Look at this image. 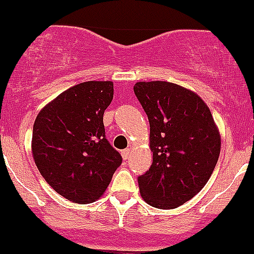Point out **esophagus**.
<instances>
[{
  "label": "esophagus",
  "mask_w": 254,
  "mask_h": 254,
  "mask_svg": "<svg viewBox=\"0 0 254 254\" xmlns=\"http://www.w3.org/2000/svg\"><path fill=\"white\" fill-rule=\"evenodd\" d=\"M129 153H130L129 148H127V149H124V150H122V158H124L125 160H127L128 158H129Z\"/></svg>",
  "instance_id": "obj_1"
}]
</instances>
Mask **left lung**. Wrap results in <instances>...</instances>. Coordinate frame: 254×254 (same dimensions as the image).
<instances>
[{"label": "left lung", "instance_id": "8db88e82", "mask_svg": "<svg viewBox=\"0 0 254 254\" xmlns=\"http://www.w3.org/2000/svg\"><path fill=\"white\" fill-rule=\"evenodd\" d=\"M150 126L153 163L138 177L140 195L157 209L192 199L211 177L221 138L209 107L195 92L167 81L133 86Z\"/></svg>", "mask_w": 254, "mask_h": 254}]
</instances>
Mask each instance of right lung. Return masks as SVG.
I'll use <instances>...</instances> for the list:
<instances>
[{
	"label": "right lung",
	"instance_id": "right-lung-1",
	"mask_svg": "<svg viewBox=\"0 0 254 254\" xmlns=\"http://www.w3.org/2000/svg\"><path fill=\"white\" fill-rule=\"evenodd\" d=\"M114 99L111 81H86L62 92L37 116L32 153L45 182L76 204L99 199L121 165L106 139L104 112Z\"/></svg>",
	"mask_w": 254,
	"mask_h": 254
}]
</instances>
